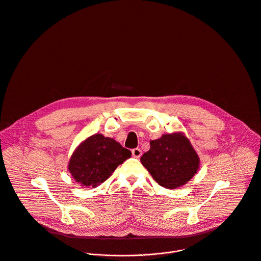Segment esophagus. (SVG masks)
I'll list each match as a JSON object with an SVG mask.
<instances>
[{
	"instance_id": "esophagus-1",
	"label": "esophagus",
	"mask_w": 261,
	"mask_h": 261,
	"mask_svg": "<svg viewBox=\"0 0 261 261\" xmlns=\"http://www.w3.org/2000/svg\"><path fill=\"white\" fill-rule=\"evenodd\" d=\"M132 154H133V157L139 159V158L142 156V151H141V149L136 148V149H134V150L132 151Z\"/></svg>"
}]
</instances>
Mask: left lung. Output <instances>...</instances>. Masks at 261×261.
I'll return each instance as SVG.
<instances>
[{"instance_id":"1","label":"left lung","mask_w":261,"mask_h":261,"mask_svg":"<svg viewBox=\"0 0 261 261\" xmlns=\"http://www.w3.org/2000/svg\"><path fill=\"white\" fill-rule=\"evenodd\" d=\"M150 145L141 162L159 185L175 189L185 185L197 172L199 157L183 133L165 134Z\"/></svg>"}]
</instances>
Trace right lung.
Returning <instances> with one entry per match:
<instances>
[{"label": "right lung", "mask_w": 261, "mask_h": 261, "mask_svg": "<svg viewBox=\"0 0 261 261\" xmlns=\"http://www.w3.org/2000/svg\"><path fill=\"white\" fill-rule=\"evenodd\" d=\"M130 156L132 152L114 139L96 134L76 148L68 169L82 187H97Z\"/></svg>", "instance_id": "1"}]
</instances>
